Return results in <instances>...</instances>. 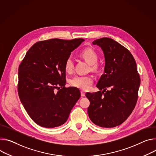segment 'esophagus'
<instances>
[{
	"label": "esophagus",
	"instance_id": "34e87169",
	"mask_svg": "<svg viewBox=\"0 0 156 156\" xmlns=\"http://www.w3.org/2000/svg\"><path fill=\"white\" fill-rule=\"evenodd\" d=\"M81 96H85V92L83 91H81Z\"/></svg>",
	"mask_w": 156,
	"mask_h": 156
}]
</instances>
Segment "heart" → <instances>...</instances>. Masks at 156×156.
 Listing matches in <instances>:
<instances>
[{"mask_svg":"<svg viewBox=\"0 0 156 156\" xmlns=\"http://www.w3.org/2000/svg\"><path fill=\"white\" fill-rule=\"evenodd\" d=\"M80 56L88 64L91 65L93 69H97L96 63L98 61V56L97 53L92 48H87L83 50L80 53ZM73 62L70 58H68L65 62V69L67 73H72L73 70ZM93 82V77L89 75H78L70 80V84L73 87L81 90H87Z\"/></svg>","mask_w":156,"mask_h":156,"instance_id":"b5f03b06","label":"heart"}]
</instances>
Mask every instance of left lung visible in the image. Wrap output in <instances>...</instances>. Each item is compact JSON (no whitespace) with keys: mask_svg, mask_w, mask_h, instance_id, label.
<instances>
[{"mask_svg":"<svg viewBox=\"0 0 156 156\" xmlns=\"http://www.w3.org/2000/svg\"><path fill=\"white\" fill-rule=\"evenodd\" d=\"M93 44L103 50L105 66L96 85L100 91L86 93L90 102L88 116L97 126L116 127L129 116L137 101L140 80L136 61L128 50L112 38L97 39Z\"/></svg>","mask_w":156,"mask_h":156,"instance_id":"1","label":"left lung"}]
</instances>
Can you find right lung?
Instances as JSON below:
<instances>
[{"instance_id":"add662e5","label":"right lung","mask_w":156,"mask_h":156,"mask_svg":"<svg viewBox=\"0 0 156 156\" xmlns=\"http://www.w3.org/2000/svg\"><path fill=\"white\" fill-rule=\"evenodd\" d=\"M84 40L53 38L38 41L19 65L20 100L38 125L51 128L63 124L80 98L78 88L65 87V62Z\"/></svg>"}]
</instances>
